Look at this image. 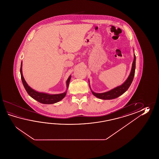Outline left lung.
<instances>
[{"mask_svg": "<svg viewBox=\"0 0 159 159\" xmlns=\"http://www.w3.org/2000/svg\"><path fill=\"white\" fill-rule=\"evenodd\" d=\"M135 65H136V56L134 54V61L132 63V69H131L130 75L123 84L112 89L110 91L103 93H95L94 92L91 91L93 94L97 98H100L102 99H105V100L115 99V98H118L120 95L123 94L124 93H125V91L128 90V89L130 86V85L133 81L134 75H135V66H136Z\"/></svg>", "mask_w": 159, "mask_h": 159, "instance_id": "left-lung-1", "label": "left lung"}]
</instances>
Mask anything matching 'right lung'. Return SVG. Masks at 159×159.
<instances>
[{"label":"right lung","instance_id":"right-lung-1","mask_svg":"<svg viewBox=\"0 0 159 159\" xmlns=\"http://www.w3.org/2000/svg\"><path fill=\"white\" fill-rule=\"evenodd\" d=\"M20 75L21 81L23 82V84L24 85V88L25 90L27 91L28 94L30 95V97L36 100L37 101L39 102L40 103H43V104H53L57 103L58 102L60 101L63 98H64L65 95L66 94V92H65L64 93L60 94H45L43 93H39L37 91H35L33 90L32 88H30L27 82L25 81L23 75L22 74V62L21 64L20 67ZM71 76H70L68 80L66 81V84H67V88H68L69 82L70 80Z\"/></svg>","mask_w":159,"mask_h":159}]
</instances>
